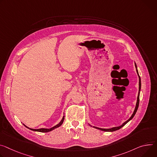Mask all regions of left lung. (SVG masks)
I'll use <instances>...</instances> for the list:
<instances>
[{
    "label": "left lung",
    "instance_id": "1",
    "mask_svg": "<svg viewBox=\"0 0 157 157\" xmlns=\"http://www.w3.org/2000/svg\"><path fill=\"white\" fill-rule=\"evenodd\" d=\"M135 67H136V73H137V75L138 76V78H139V91H138V97H137V101H136V106H135V109L134 110V112L132 114V117L128 119L126 121H125L124 123H123L121 126H117V127H113L112 128H109V129H105V128H98V127H95V126H93L94 128H96V129H98V130H102V131H104V132H115V131H117L118 130H120L121 128H122L123 126H124L128 121H130L133 118V117L135 116V115L136 114V111H137V109L138 108V106H139V101H140V90H141V78L139 76V74H138V70H137V67H136V64H135Z\"/></svg>",
    "mask_w": 157,
    "mask_h": 157
}]
</instances>
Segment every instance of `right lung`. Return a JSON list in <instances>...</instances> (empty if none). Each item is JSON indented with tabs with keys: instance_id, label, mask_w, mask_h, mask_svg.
Wrapping results in <instances>:
<instances>
[{
	"instance_id": "obj_1",
	"label": "right lung",
	"mask_w": 157,
	"mask_h": 157,
	"mask_svg": "<svg viewBox=\"0 0 157 157\" xmlns=\"http://www.w3.org/2000/svg\"><path fill=\"white\" fill-rule=\"evenodd\" d=\"M64 116L63 117V119H62V120H61V121L59 122V123H58V124L56 125V126H54V127H52V128H49V129H46V128H40V129H32V128H28V127H27L26 126H26L27 128H29L30 130H33V131L39 132H42V133H46V132H51V131L53 130L54 129H55V128H58V127L60 126L63 124V121H64Z\"/></svg>"
}]
</instances>
